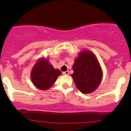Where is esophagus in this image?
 Instances as JSON below:
<instances>
[{
  "label": "esophagus",
  "mask_w": 131,
  "mask_h": 131,
  "mask_svg": "<svg viewBox=\"0 0 131 131\" xmlns=\"http://www.w3.org/2000/svg\"><path fill=\"white\" fill-rule=\"evenodd\" d=\"M63 75H68V74H69V72H68V71H66V72H63Z\"/></svg>",
  "instance_id": "esophagus-1"
}]
</instances>
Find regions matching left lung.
<instances>
[{
  "label": "left lung",
  "mask_w": 131,
  "mask_h": 131,
  "mask_svg": "<svg viewBox=\"0 0 131 131\" xmlns=\"http://www.w3.org/2000/svg\"><path fill=\"white\" fill-rule=\"evenodd\" d=\"M72 77L77 88L84 94L93 92L98 88L103 77L100 63L90 51L80 52L73 64Z\"/></svg>",
  "instance_id": "left-lung-1"
}]
</instances>
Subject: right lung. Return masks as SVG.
<instances>
[{
  "label": "right lung",
  "mask_w": 131,
  "mask_h": 131,
  "mask_svg": "<svg viewBox=\"0 0 131 131\" xmlns=\"http://www.w3.org/2000/svg\"><path fill=\"white\" fill-rule=\"evenodd\" d=\"M61 72L54 69L47 59L41 58L34 64L31 73V80L37 89L46 91L51 88Z\"/></svg>",
  "instance_id": "right-lung-1"
}]
</instances>
